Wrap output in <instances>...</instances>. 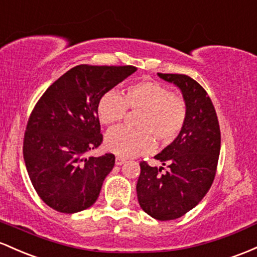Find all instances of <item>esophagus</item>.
<instances>
[{"label":"esophagus","instance_id":"obj_1","mask_svg":"<svg viewBox=\"0 0 257 257\" xmlns=\"http://www.w3.org/2000/svg\"><path fill=\"white\" fill-rule=\"evenodd\" d=\"M126 161V159H123L122 157H116L115 158V164H116V165H122L123 163H125Z\"/></svg>","mask_w":257,"mask_h":257}]
</instances>
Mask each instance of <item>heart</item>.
<instances>
[{
  "instance_id": "obj_1",
  "label": "heart",
  "mask_w": 257,
  "mask_h": 257,
  "mask_svg": "<svg viewBox=\"0 0 257 257\" xmlns=\"http://www.w3.org/2000/svg\"><path fill=\"white\" fill-rule=\"evenodd\" d=\"M128 110L140 111L136 119L140 128L119 126L111 128L105 136V148L125 158L152 152L155 147L153 136L161 144L174 142L188 117L186 100L152 80L132 83L123 96L116 91L105 92L97 106L98 117L104 125L122 121Z\"/></svg>"
}]
</instances>
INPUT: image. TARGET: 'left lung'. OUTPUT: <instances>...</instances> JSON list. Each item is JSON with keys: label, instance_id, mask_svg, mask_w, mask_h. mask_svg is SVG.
Wrapping results in <instances>:
<instances>
[{"label": "left lung", "instance_id": "1", "mask_svg": "<svg viewBox=\"0 0 257 257\" xmlns=\"http://www.w3.org/2000/svg\"><path fill=\"white\" fill-rule=\"evenodd\" d=\"M159 76L181 88L188 117L178 137L155 155L166 168L141 161L136 189L147 214L170 221L187 214L209 192L217 170L221 132L214 104L200 83L183 74Z\"/></svg>", "mask_w": 257, "mask_h": 257}]
</instances>
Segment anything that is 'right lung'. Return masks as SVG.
Segmentation results:
<instances>
[{
  "label": "right lung",
  "mask_w": 257,
  "mask_h": 257,
  "mask_svg": "<svg viewBox=\"0 0 257 257\" xmlns=\"http://www.w3.org/2000/svg\"><path fill=\"white\" fill-rule=\"evenodd\" d=\"M137 70L132 65H77L37 100L23 142L29 177L45 204L63 214L93 205L115 155L85 158L103 142L97 106L100 97Z\"/></svg>",
  "instance_id": "add662e5"
}]
</instances>
